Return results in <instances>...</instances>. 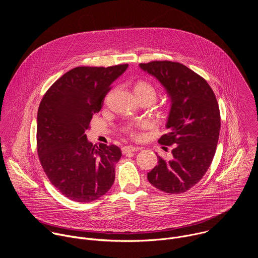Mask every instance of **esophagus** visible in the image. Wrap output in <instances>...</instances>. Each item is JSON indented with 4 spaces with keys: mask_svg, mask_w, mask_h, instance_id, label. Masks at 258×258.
<instances>
[{
    "mask_svg": "<svg viewBox=\"0 0 258 258\" xmlns=\"http://www.w3.org/2000/svg\"><path fill=\"white\" fill-rule=\"evenodd\" d=\"M138 150H139L138 147H134V146H124V147H122V149H121V151H122L123 154L136 152V151H138Z\"/></svg>",
    "mask_w": 258,
    "mask_h": 258,
    "instance_id": "34e87169",
    "label": "esophagus"
}]
</instances>
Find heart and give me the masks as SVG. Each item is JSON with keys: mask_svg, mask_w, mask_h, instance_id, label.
Segmentation results:
<instances>
[{"mask_svg": "<svg viewBox=\"0 0 258 258\" xmlns=\"http://www.w3.org/2000/svg\"><path fill=\"white\" fill-rule=\"evenodd\" d=\"M134 92H135L137 98L146 97V98H149L152 102L157 97L156 89L154 88V86L152 84H150L149 82H147V81H142V80L138 81L136 83L135 87H134ZM125 132H127L130 134H134V130L131 126L126 127Z\"/></svg>", "mask_w": 258, "mask_h": 258, "instance_id": "heart-1", "label": "heart"}]
</instances>
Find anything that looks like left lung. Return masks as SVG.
I'll return each instance as SVG.
<instances>
[{
    "label": "left lung",
    "instance_id": "obj_1",
    "mask_svg": "<svg viewBox=\"0 0 258 258\" xmlns=\"http://www.w3.org/2000/svg\"><path fill=\"white\" fill-rule=\"evenodd\" d=\"M140 67L155 77L171 100L168 133L159 144L172 146V159L160 156L147 174L150 183L169 194L187 192L203 177L214 157L220 130V113L208 83L181 63L152 61Z\"/></svg>",
    "mask_w": 258,
    "mask_h": 258
}]
</instances>
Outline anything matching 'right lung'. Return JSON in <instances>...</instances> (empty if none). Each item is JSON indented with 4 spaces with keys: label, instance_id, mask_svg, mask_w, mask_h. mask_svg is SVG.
I'll return each mask as SVG.
<instances>
[{
    "label": "right lung",
    "instance_id": "obj_1",
    "mask_svg": "<svg viewBox=\"0 0 258 258\" xmlns=\"http://www.w3.org/2000/svg\"><path fill=\"white\" fill-rule=\"evenodd\" d=\"M127 66L73 68L50 87L41 101L36 126L40 162L52 185L70 200L94 201L113 185L120 149L115 145H93L86 131L111 84Z\"/></svg>",
    "mask_w": 258,
    "mask_h": 258
}]
</instances>
